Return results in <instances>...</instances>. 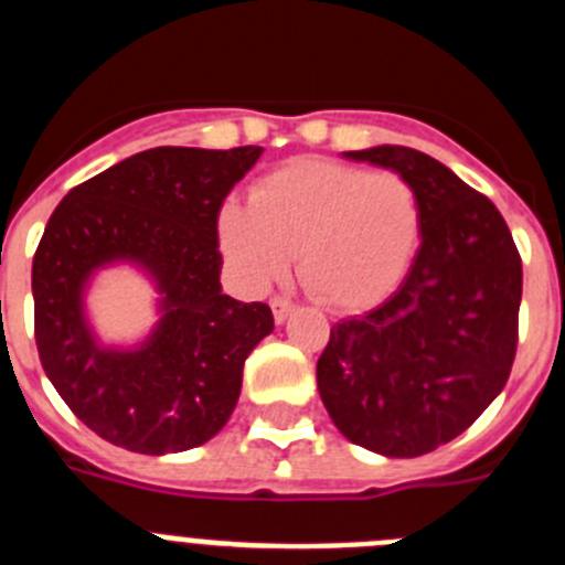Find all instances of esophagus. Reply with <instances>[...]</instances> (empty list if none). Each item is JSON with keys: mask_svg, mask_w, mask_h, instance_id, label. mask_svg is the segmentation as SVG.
<instances>
[{"mask_svg": "<svg viewBox=\"0 0 565 565\" xmlns=\"http://www.w3.org/2000/svg\"><path fill=\"white\" fill-rule=\"evenodd\" d=\"M291 311H294L291 299H286V297H274L271 299V313H274V322H277V326H282V322L291 317Z\"/></svg>", "mask_w": 565, "mask_h": 565, "instance_id": "1", "label": "esophagus"}]
</instances>
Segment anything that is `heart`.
Instances as JSON below:
<instances>
[{
  "label": "heart",
  "mask_w": 565,
  "mask_h": 565,
  "mask_svg": "<svg viewBox=\"0 0 565 565\" xmlns=\"http://www.w3.org/2000/svg\"><path fill=\"white\" fill-rule=\"evenodd\" d=\"M217 237L239 279L277 282L297 252V277L322 306L364 311L391 297L422 239V203L396 172L299 158L226 203Z\"/></svg>",
  "instance_id": "obj_1"
}]
</instances>
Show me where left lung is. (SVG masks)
I'll return each instance as SVG.
<instances>
[{
  "instance_id": "8db88e82",
  "label": "left lung",
  "mask_w": 565,
  "mask_h": 565,
  "mask_svg": "<svg viewBox=\"0 0 565 565\" xmlns=\"http://www.w3.org/2000/svg\"><path fill=\"white\" fill-rule=\"evenodd\" d=\"M391 169L422 203V246L402 286L331 328L319 396L348 441L416 458L461 436L507 384L518 348L521 254L495 203L411 147L342 152Z\"/></svg>"
}]
</instances>
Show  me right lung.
I'll return each instance as SVG.
<instances>
[{"mask_svg": "<svg viewBox=\"0 0 565 565\" xmlns=\"http://www.w3.org/2000/svg\"><path fill=\"white\" fill-rule=\"evenodd\" d=\"M263 147H158L104 169L50 214L33 257L39 359L104 441L143 456L201 447L226 427L248 353L274 331L266 302L223 294L217 214ZM148 277L156 326L104 343L86 294L107 267Z\"/></svg>", "mask_w": 565, "mask_h": 565, "instance_id": "add662e5", "label": "right lung"}]
</instances>
